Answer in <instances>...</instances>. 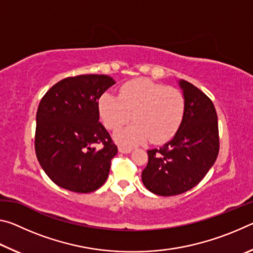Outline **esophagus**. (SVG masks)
I'll list each match as a JSON object with an SVG mask.
<instances>
[{
    "label": "esophagus",
    "mask_w": 253,
    "mask_h": 253,
    "mask_svg": "<svg viewBox=\"0 0 253 253\" xmlns=\"http://www.w3.org/2000/svg\"><path fill=\"white\" fill-rule=\"evenodd\" d=\"M118 151H119V153L128 154V153L131 152V148H129V147H124V146H119V147H118Z\"/></svg>",
    "instance_id": "esophagus-1"
}]
</instances>
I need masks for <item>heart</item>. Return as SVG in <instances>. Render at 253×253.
Segmentation results:
<instances>
[{
	"label": "heart",
	"instance_id": "obj_1",
	"mask_svg": "<svg viewBox=\"0 0 253 253\" xmlns=\"http://www.w3.org/2000/svg\"><path fill=\"white\" fill-rule=\"evenodd\" d=\"M102 123L116 130L131 119L135 123L115 135L123 146H135L147 139L153 144L169 140L181 127L185 115V97L177 88L166 87L147 78L127 81L119 97L105 92L98 101Z\"/></svg>",
	"mask_w": 253,
	"mask_h": 253
}]
</instances>
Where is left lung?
Wrapping results in <instances>:
<instances>
[{
  "label": "left lung",
  "instance_id": "left-lung-1",
  "mask_svg": "<svg viewBox=\"0 0 253 253\" xmlns=\"http://www.w3.org/2000/svg\"><path fill=\"white\" fill-rule=\"evenodd\" d=\"M185 97V115L172 140L148 153L142 181L161 196L182 194L202 181L220 149L217 115L212 100L185 80L179 81Z\"/></svg>",
  "mask_w": 253,
  "mask_h": 253
}]
</instances>
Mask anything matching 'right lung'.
Returning a JSON list of instances; mask_svg holds the SVG:
<instances>
[{
	"mask_svg": "<svg viewBox=\"0 0 253 253\" xmlns=\"http://www.w3.org/2000/svg\"><path fill=\"white\" fill-rule=\"evenodd\" d=\"M113 84L106 75L68 77L42 97L34 147L41 168L58 186L90 193L108 177L118 149L99 123L98 100Z\"/></svg>",
	"mask_w": 253,
	"mask_h": 253,
	"instance_id": "1",
	"label": "right lung"
}]
</instances>
